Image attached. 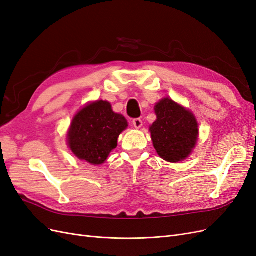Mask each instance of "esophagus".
I'll return each mask as SVG.
<instances>
[{"instance_id":"34e87169","label":"esophagus","mask_w":256,"mask_h":256,"mask_svg":"<svg viewBox=\"0 0 256 256\" xmlns=\"http://www.w3.org/2000/svg\"><path fill=\"white\" fill-rule=\"evenodd\" d=\"M132 124H134V126L136 127V128H140L142 127V125H143V122H142V120L140 118H134V120H132Z\"/></svg>"}]
</instances>
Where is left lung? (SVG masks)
Segmentation results:
<instances>
[{
	"label": "left lung",
	"mask_w": 256,
	"mask_h": 256,
	"mask_svg": "<svg viewBox=\"0 0 256 256\" xmlns=\"http://www.w3.org/2000/svg\"><path fill=\"white\" fill-rule=\"evenodd\" d=\"M154 111L156 120L150 132L158 154L167 162L184 160L197 142L198 124L195 116L170 98L158 102Z\"/></svg>",
	"instance_id": "1"
}]
</instances>
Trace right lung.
Returning <instances> with one entry per match:
<instances>
[{"label": "right lung", "instance_id": "right-lung-1", "mask_svg": "<svg viewBox=\"0 0 256 256\" xmlns=\"http://www.w3.org/2000/svg\"><path fill=\"white\" fill-rule=\"evenodd\" d=\"M127 126L126 118L114 113L108 102H92L75 116L68 134V146L80 160L102 164Z\"/></svg>", "mask_w": 256, "mask_h": 256}]
</instances>
